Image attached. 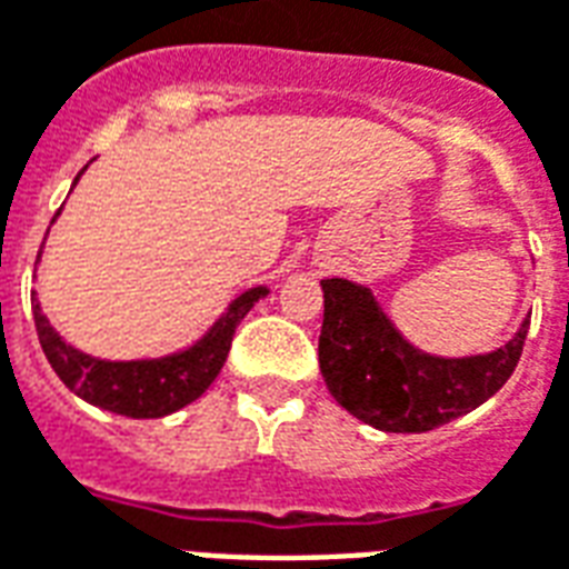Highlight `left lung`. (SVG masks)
<instances>
[{"label":"left lung","mask_w":569,"mask_h":569,"mask_svg":"<svg viewBox=\"0 0 569 569\" xmlns=\"http://www.w3.org/2000/svg\"><path fill=\"white\" fill-rule=\"evenodd\" d=\"M326 317L319 370L331 398L370 428L422 435L477 410L519 365L531 319L491 352L446 359L413 347L395 328L368 286L322 280Z\"/></svg>","instance_id":"8db88e82"}]
</instances>
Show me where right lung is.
<instances>
[{"label": "right lung", "instance_id": "obj_1", "mask_svg": "<svg viewBox=\"0 0 569 569\" xmlns=\"http://www.w3.org/2000/svg\"><path fill=\"white\" fill-rule=\"evenodd\" d=\"M264 296H268V286H252L226 307V313L192 347L171 352V356H159V359H96L90 352L71 347L69 340L50 326V319L41 313L36 298H32V319H36L38 340L50 368L57 370V377L78 398L117 416H129V419H162V416L183 410L187 403L208 391L229 359L234 328L241 326V319L250 313L252 305Z\"/></svg>", "mask_w": 569, "mask_h": 569}]
</instances>
